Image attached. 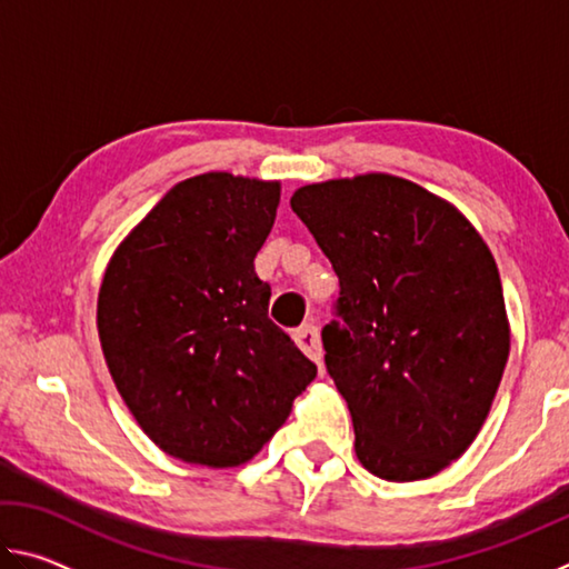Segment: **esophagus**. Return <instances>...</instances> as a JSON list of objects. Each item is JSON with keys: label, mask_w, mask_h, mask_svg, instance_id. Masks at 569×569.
<instances>
[{"label": "esophagus", "mask_w": 569, "mask_h": 569, "mask_svg": "<svg viewBox=\"0 0 569 569\" xmlns=\"http://www.w3.org/2000/svg\"><path fill=\"white\" fill-rule=\"evenodd\" d=\"M293 341L298 343V349H301L308 356V359L321 363V356H323L321 336H319V329H316L313 323H306V326H301V329H296Z\"/></svg>", "instance_id": "1"}]
</instances>
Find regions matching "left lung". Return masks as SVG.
I'll return each instance as SVG.
<instances>
[{"instance_id":"8db88e82","label":"left lung","mask_w":569,"mask_h":569,"mask_svg":"<svg viewBox=\"0 0 569 569\" xmlns=\"http://www.w3.org/2000/svg\"><path fill=\"white\" fill-rule=\"evenodd\" d=\"M291 208L339 276L321 339L356 457L435 477L479 435L509 356L492 253L455 206L383 172L298 188Z\"/></svg>"}]
</instances>
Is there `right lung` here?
<instances>
[{
	"instance_id": "right-lung-1",
	"label": "right lung",
	"mask_w": 569,
	"mask_h": 569,
	"mask_svg": "<svg viewBox=\"0 0 569 569\" xmlns=\"http://www.w3.org/2000/svg\"><path fill=\"white\" fill-rule=\"evenodd\" d=\"M278 182L206 172L178 182L114 250L98 298L112 381L170 457L206 467L253 459L316 379L268 319L256 253Z\"/></svg>"
}]
</instances>
